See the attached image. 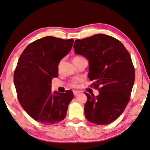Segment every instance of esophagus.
Returning a JSON list of instances; mask_svg holds the SVG:
<instances>
[{
    "mask_svg": "<svg viewBox=\"0 0 150 150\" xmlns=\"http://www.w3.org/2000/svg\"><path fill=\"white\" fill-rule=\"evenodd\" d=\"M73 92H74V96H76L80 93L79 92H78V91H74Z\"/></svg>",
    "mask_w": 150,
    "mask_h": 150,
    "instance_id": "esophagus-1",
    "label": "esophagus"
}]
</instances>
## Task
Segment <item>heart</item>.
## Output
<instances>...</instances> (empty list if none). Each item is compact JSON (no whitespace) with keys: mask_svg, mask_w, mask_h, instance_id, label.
<instances>
[{"mask_svg":"<svg viewBox=\"0 0 150 150\" xmlns=\"http://www.w3.org/2000/svg\"><path fill=\"white\" fill-rule=\"evenodd\" d=\"M80 58H82V57H80V56H76V57L74 58L73 60H78V59H80ZM71 85H72V86H76L77 84L76 82H73L71 84Z\"/></svg>","mask_w":150,"mask_h":150,"instance_id":"1","label":"heart"}]
</instances>
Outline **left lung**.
I'll list each match as a JSON object with an SVG mask.
<instances>
[{
    "mask_svg": "<svg viewBox=\"0 0 150 150\" xmlns=\"http://www.w3.org/2000/svg\"><path fill=\"white\" fill-rule=\"evenodd\" d=\"M74 48L88 60V78L99 90L98 96L85 93L86 118L97 125L111 124L124 112L134 84L129 53L121 42L104 34L76 40Z\"/></svg>",
    "mask_w": 150,
    "mask_h": 150,
    "instance_id": "obj_1",
    "label": "left lung"
}]
</instances>
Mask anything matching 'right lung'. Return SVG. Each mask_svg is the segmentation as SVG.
<instances>
[{"label": "right lung", "mask_w": 150, "mask_h": 150, "mask_svg": "<svg viewBox=\"0 0 150 150\" xmlns=\"http://www.w3.org/2000/svg\"><path fill=\"white\" fill-rule=\"evenodd\" d=\"M73 39L46 36L26 46L14 73L18 100L32 118L43 124H54L65 118L74 98L72 90L51 91L53 78L58 77L60 60L69 53Z\"/></svg>", "instance_id": "1"}]
</instances>
